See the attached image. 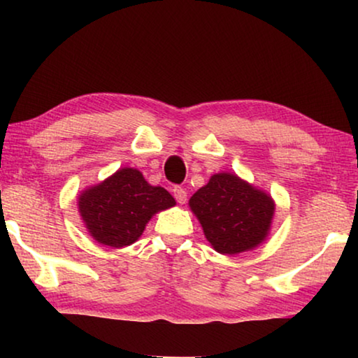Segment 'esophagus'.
Instances as JSON below:
<instances>
[{"mask_svg": "<svg viewBox=\"0 0 358 358\" xmlns=\"http://www.w3.org/2000/svg\"><path fill=\"white\" fill-rule=\"evenodd\" d=\"M173 194H174L176 200H178L180 205L185 203V200H187V192H185V189L180 187V185H176V187L173 189Z\"/></svg>", "mask_w": 358, "mask_h": 358, "instance_id": "1", "label": "esophagus"}]
</instances>
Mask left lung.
<instances>
[{
    "instance_id": "8db88e82",
    "label": "left lung",
    "mask_w": 358,
    "mask_h": 358,
    "mask_svg": "<svg viewBox=\"0 0 358 358\" xmlns=\"http://www.w3.org/2000/svg\"><path fill=\"white\" fill-rule=\"evenodd\" d=\"M203 234L220 254L257 248L268 236L275 212L272 197L236 174L218 173L189 200Z\"/></svg>"
}]
</instances>
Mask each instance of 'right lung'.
Returning <instances> with one entry per match:
<instances>
[{"label":"right lung","mask_w":358,"mask_h":358,"mask_svg":"<svg viewBox=\"0 0 358 358\" xmlns=\"http://www.w3.org/2000/svg\"><path fill=\"white\" fill-rule=\"evenodd\" d=\"M176 205L168 190L146 182L138 169L122 168L101 184L83 190L78 208L87 231L110 248L134 244L155 213Z\"/></svg>","instance_id":"add662e5"}]
</instances>
